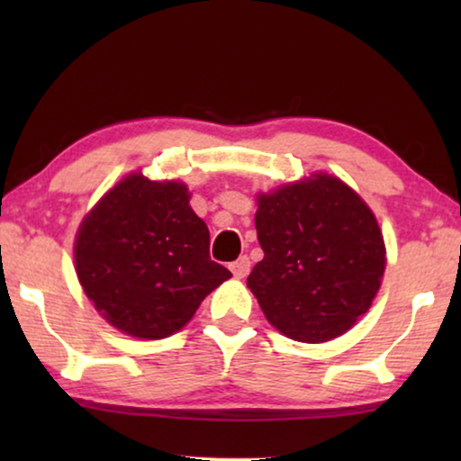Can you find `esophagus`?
Instances as JSON below:
<instances>
[{
	"mask_svg": "<svg viewBox=\"0 0 461 461\" xmlns=\"http://www.w3.org/2000/svg\"><path fill=\"white\" fill-rule=\"evenodd\" d=\"M249 267H251V262L248 256H241V258H237L235 262H230V270L237 279H245V276L249 275Z\"/></svg>",
	"mask_w": 461,
	"mask_h": 461,
	"instance_id": "obj_1",
	"label": "esophagus"
}]
</instances>
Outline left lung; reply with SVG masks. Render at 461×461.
I'll return each instance as SVG.
<instances>
[{
  "label": "left lung",
  "mask_w": 461,
  "mask_h": 461,
  "mask_svg": "<svg viewBox=\"0 0 461 461\" xmlns=\"http://www.w3.org/2000/svg\"><path fill=\"white\" fill-rule=\"evenodd\" d=\"M264 251L248 276L264 317L298 342L342 336L369 311L386 268L374 212L330 174L258 194Z\"/></svg>",
  "instance_id": "8db88e82"
}]
</instances>
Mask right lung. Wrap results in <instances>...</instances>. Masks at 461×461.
<instances>
[{
    "mask_svg": "<svg viewBox=\"0 0 461 461\" xmlns=\"http://www.w3.org/2000/svg\"><path fill=\"white\" fill-rule=\"evenodd\" d=\"M188 199L182 182L130 174L79 226L75 270L81 287L131 338L172 336L232 276L210 258V230Z\"/></svg>",
    "mask_w": 461,
    "mask_h": 461,
    "instance_id": "1",
    "label": "right lung"
}]
</instances>
